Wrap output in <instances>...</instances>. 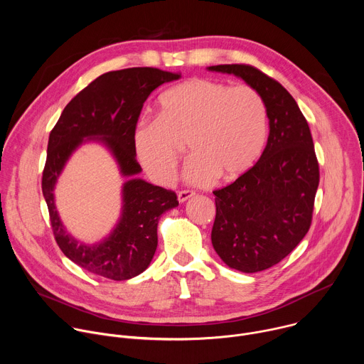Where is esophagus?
I'll return each instance as SVG.
<instances>
[{
    "instance_id": "esophagus-1",
    "label": "esophagus",
    "mask_w": 364,
    "mask_h": 364,
    "mask_svg": "<svg viewBox=\"0 0 364 364\" xmlns=\"http://www.w3.org/2000/svg\"><path fill=\"white\" fill-rule=\"evenodd\" d=\"M193 196H194V191H191V190H183V191H178V194H177L180 203H186Z\"/></svg>"
}]
</instances>
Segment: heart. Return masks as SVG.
I'll return each instance as SVG.
<instances>
[{
  "label": "heart",
  "mask_w": 364,
  "mask_h": 364,
  "mask_svg": "<svg viewBox=\"0 0 364 364\" xmlns=\"http://www.w3.org/2000/svg\"><path fill=\"white\" fill-rule=\"evenodd\" d=\"M267 136V105L253 87L191 79L161 96L160 117L139 121L132 144L138 163L159 184L174 180L188 145L186 180L209 186L218 177L233 181L249 173Z\"/></svg>",
  "instance_id": "heart-1"
}]
</instances>
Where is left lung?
I'll use <instances>...</instances> for the list:
<instances>
[{"instance_id":"left-lung-1","label":"left lung","mask_w":364,"mask_h":364,"mask_svg":"<svg viewBox=\"0 0 364 364\" xmlns=\"http://www.w3.org/2000/svg\"><path fill=\"white\" fill-rule=\"evenodd\" d=\"M262 96L269 136L259 161L230 186L213 191L212 243L232 269L253 274L289 255L306 235L320 171L313 136L295 99L277 80L247 65H218Z\"/></svg>"}]
</instances>
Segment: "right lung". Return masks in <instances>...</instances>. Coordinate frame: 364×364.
Wrapping results in <instances>:
<instances>
[{"instance_id": "add662e5", "label": "right lung", "mask_w": 364, "mask_h": 364, "mask_svg": "<svg viewBox=\"0 0 364 364\" xmlns=\"http://www.w3.org/2000/svg\"><path fill=\"white\" fill-rule=\"evenodd\" d=\"M180 77L154 68L103 73L68 103L50 132L41 188L51 228L62 252L95 275L125 281L142 274L157 249L160 216L178 205L174 191L136 177L142 168L135 159L132 134L151 92ZM86 141L105 146L127 178L122 216L112 233L96 244H83L67 233L53 193L68 159Z\"/></svg>"}]
</instances>
